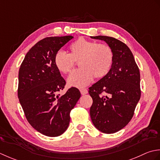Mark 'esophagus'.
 Instances as JSON below:
<instances>
[{
  "instance_id": "esophagus-1",
  "label": "esophagus",
  "mask_w": 160,
  "mask_h": 160,
  "mask_svg": "<svg viewBox=\"0 0 160 160\" xmlns=\"http://www.w3.org/2000/svg\"><path fill=\"white\" fill-rule=\"evenodd\" d=\"M80 92H81V94H82V95H85V94H88V90L86 89V88H83V89H81L80 90Z\"/></svg>"
}]
</instances>
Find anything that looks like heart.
<instances>
[{
	"instance_id": "heart-1",
	"label": "heart",
	"mask_w": 160,
	"mask_h": 160,
	"mask_svg": "<svg viewBox=\"0 0 160 160\" xmlns=\"http://www.w3.org/2000/svg\"><path fill=\"white\" fill-rule=\"evenodd\" d=\"M79 61L80 69L74 71L68 78L72 87L83 88L92 82L93 78L105 77L111 68L113 52L108 45L79 38L69 46V53L59 51L54 58L57 69L62 74H68Z\"/></svg>"
}]
</instances>
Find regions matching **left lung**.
<instances>
[{
  "label": "left lung",
  "instance_id": "obj_1",
  "mask_svg": "<svg viewBox=\"0 0 160 160\" xmlns=\"http://www.w3.org/2000/svg\"><path fill=\"white\" fill-rule=\"evenodd\" d=\"M91 38L104 41L113 52L109 72L88 91L93 101L90 114L94 126L111 134L124 128L134 115L141 97L139 70L124 43L106 36Z\"/></svg>",
  "mask_w": 160,
  "mask_h": 160
}]
</instances>
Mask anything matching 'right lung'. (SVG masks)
Segmentation results:
<instances>
[{
	"mask_svg": "<svg viewBox=\"0 0 160 160\" xmlns=\"http://www.w3.org/2000/svg\"><path fill=\"white\" fill-rule=\"evenodd\" d=\"M74 37H52L39 41L26 54L18 72V97L26 119L33 128L48 137H58L69 126L71 110L81 97L72 87L58 92L66 82L54 65L58 51Z\"/></svg>",
	"mask_w": 160,
	"mask_h": 160,
	"instance_id": "1",
	"label": "right lung"
}]
</instances>
